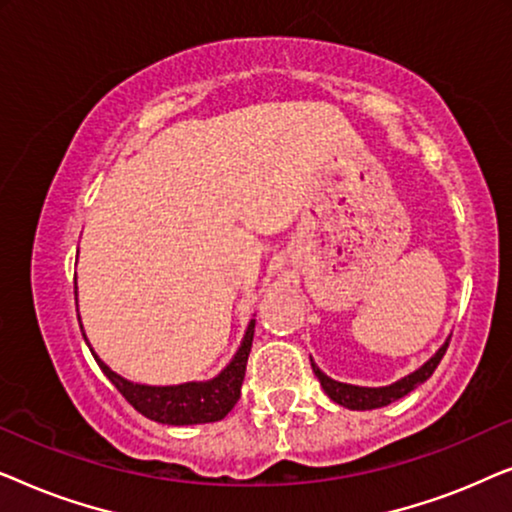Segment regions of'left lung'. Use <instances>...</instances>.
Returning <instances> with one entry per match:
<instances>
[{
	"label": "left lung",
	"mask_w": 512,
	"mask_h": 512,
	"mask_svg": "<svg viewBox=\"0 0 512 512\" xmlns=\"http://www.w3.org/2000/svg\"><path fill=\"white\" fill-rule=\"evenodd\" d=\"M447 345H450V340H447L445 345L438 349L436 356H431V359L426 361L422 368L415 370V373L408 377H403V380H398L396 384H391V387L370 389V387H354V384L331 380L326 373H321L319 366L314 361H312V370H314V375L319 377L321 387H324L326 394L331 396L338 405H345V408H349V410H373V408H382V405H389V403L398 401V398L408 396L412 389H417L419 384H424L426 380H429V377L433 375V370L438 368L440 359L445 356Z\"/></svg>",
	"instance_id": "1"
}]
</instances>
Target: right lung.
<instances>
[{
    "label": "right lung",
    "instance_id": "obj_1",
    "mask_svg": "<svg viewBox=\"0 0 512 512\" xmlns=\"http://www.w3.org/2000/svg\"><path fill=\"white\" fill-rule=\"evenodd\" d=\"M254 324L256 321L249 324L247 335H244L242 345L237 349L235 359L230 361V366L209 382H186L177 384V387H146V384L123 380L107 363L97 359L93 349L90 352H93L102 373L121 391L125 401L137 412H142L144 417L153 419V422L172 426L219 422V419L226 417L235 408L237 398H240L244 370H247L251 342H254Z\"/></svg>",
    "mask_w": 512,
    "mask_h": 512
}]
</instances>
